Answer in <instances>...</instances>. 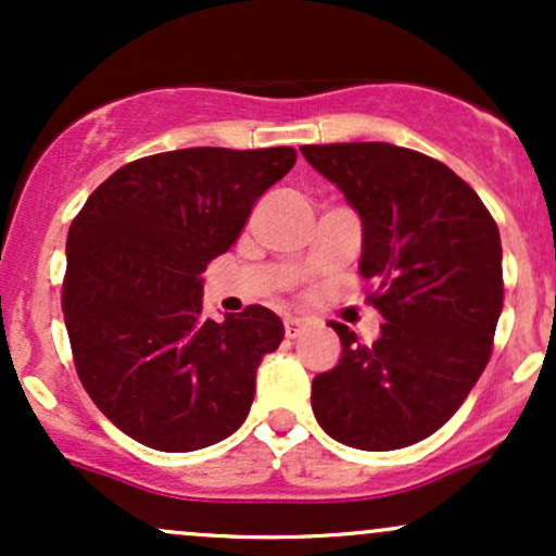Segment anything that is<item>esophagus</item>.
I'll use <instances>...</instances> for the list:
<instances>
[{
	"label": "esophagus",
	"mask_w": 556,
	"mask_h": 556,
	"mask_svg": "<svg viewBox=\"0 0 556 556\" xmlns=\"http://www.w3.org/2000/svg\"><path fill=\"white\" fill-rule=\"evenodd\" d=\"M305 331V321H300V318L290 316L285 318V334L290 337V340H295V337H300Z\"/></svg>",
	"instance_id": "1"
}]
</instances>
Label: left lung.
<instances>
[{"label": "left lung", "instance_id": "obj_1", "mask_svg": "<svg viewBox=\"0 0 556 556\" xmlns=\"http://www.w3.org/2000/svg\"><path fill=\"white\" fill-rule=\"evenodd\" d=\"M300 151L361 214L366 300L387 321L374 344L331 321L342 358L314 379L316 420L355 450L410 446L455 416L491 358L504 300L500 227L463 177L420 151Z\"/></svg>", "mask_w": 556, "mask_h": 556}]
</instances>
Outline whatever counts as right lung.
Wrapping results in <instances>:
<instances>
[{
  "label": "right lung",
  "instance_id": "add662e5",
  "mask_svg": "<svg viewBox=\"0 0 556 556\" xmlns=\"http://www.w3.org/2000/svg\"><path fill=\"white\" fill-rule=\"evenodd\" d=\"M295 149L164 151L125 164L67 232L62 311L75 371L136 442L193 452L238 431L256 368L285 340L264 305L201 316V274L229 251Z\"/></svg>",
  "mask_w": 556,
  "mask_h": 556
}]
</instances>
